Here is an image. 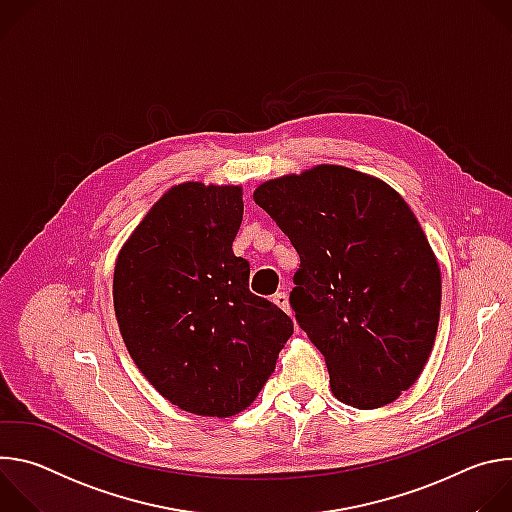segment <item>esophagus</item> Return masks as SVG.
Listing matches in <instances>:
<instances>
[{
    "mask_svg": "<svg viewBox=\"0 0 512 512\" xmlns=\"http://www.w3.org/2000/svg\"><path fill=\"white\" fill-rule=\"evenodd\" d=\"M273 302L283 310V312H287V314H291V308H289V298H287V294L285 291H279V294H275L273 296Z\"/></svg>",
    "mask_w": 512,
    "mask_h": 512,
    "instance_id": "esophagus-1",
    "label": "esophagus"
}]
</instances>
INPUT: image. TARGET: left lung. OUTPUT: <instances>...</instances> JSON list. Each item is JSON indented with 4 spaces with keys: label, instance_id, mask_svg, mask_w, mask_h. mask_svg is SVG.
Returning a JSON list of instances; mask_svg holds the SVG:
<instances>
[{
    "label": "left lung",
    "instance_id": "1",
    "mask_svg": "<svg viewBox=\"0 0 512 512\" xmlns=\"http://www.w3.org/2000/svg\"><path fill=\"white\" fill-rule=\"evenodd\" d=\"M255 202L300 255L289 304L324 354L334 397L393 403L421 375L442 306L440 265L383 180L322 164L263 182Z\"/></svg>",
    "mask_w": 512,
    "mask_h": 512
}]
</instances>
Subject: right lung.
<instances>
[{"instance_id":"1","label":"right lung","mask_w":512,"mask_h":512,"mask_svg":"<svg viewBox=\"0 0 512 512\" xmlns=\"http://www.w3.org/2000/svg\"><path fill=\"white\" fill-rule=\"evenodd\" d=\"M241 186L170 188L121 247L113 306L123 342L154 389L196 415L247 409L294 334V322L249 291L235 257Z\"/></svg>"}]
</instances>
